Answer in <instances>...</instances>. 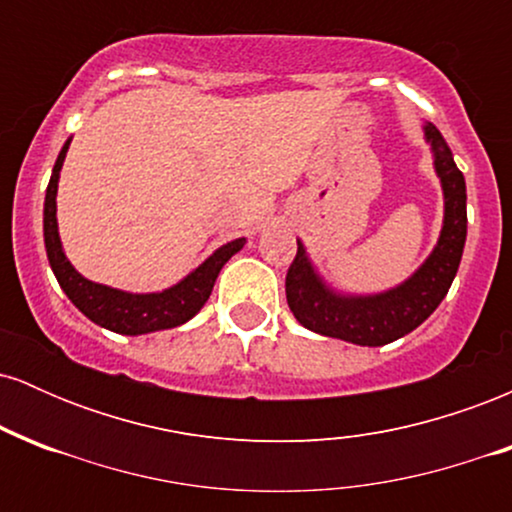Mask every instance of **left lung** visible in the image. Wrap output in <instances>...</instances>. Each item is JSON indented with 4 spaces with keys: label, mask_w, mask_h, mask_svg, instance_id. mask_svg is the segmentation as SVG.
<instances>
[{
    "label": "left lung",
    "mask_w": 512,
    "mask_h": 512,
    "mask_svg": "<svg viewBox=\"0 0 512 512\" xmlns=\"http://www.w3.org/2000/svg\"><path fill=\"white\" fill-rule=\"evenodd\" d=\"M424 129L436 154L445 195V221L436 250L397 289L378 296H337L322 284L310 267L305 248L298 243L296 257L286 272V301L296 320L308 330L351 344L383 346L416 330L448 296L467 238V187L438 129L431 122Z\"/></svg>",
    "instance_id": "obj_1"
}]
</instances>
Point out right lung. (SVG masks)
Wrapping results in <instances>:
<instances>
[{
	"label": "right lung",
	"instance_id": "right-lung-1",
	"mask_svg": "<svg viewBox=\"0 0 512 512\" xmlns=\"http://www.w3.org/2000/svg\"><path fill=\"white\" fill-rule=\"evenodd\" d=\"M67 149L69 142L62 146L55 168H52L48 192H45L43 228L50 267L55 272L57 281H60L62 291L69 296V301L88 320H93L96 325L117 334H146L156 330H170V327H178L182 322L190 320V317H195L211 296V289H214V281L219 276L221 267L243 248L245 238L226 243L207 262L199 264L195 272L187 274L180 284H175L173 289H166L161 293H125L103 284H93V281L84 279V276L76 272L67 257H64L60 233H57V180H60V170L64 156H67Z\"/></svg>",
	"mask_w": 512,
	"mask_h": 512
}]
</instances>
